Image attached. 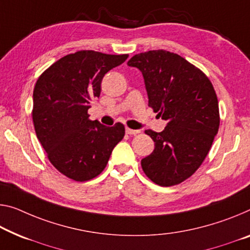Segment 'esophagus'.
I'll list each match as a JSON object with an SVG mask.
<instances>
[{"label": "esophagus", "mask_w": 250, "mask_h": 250, "mask_svg": "<svg viewBox=\"0 0 250 250\" xmlns=\"http://www.w3.org/2000/svg\"><path fill=\"white\" fill-rule=\"evenodd\" d=\"M126 133H127L128 135H136V134L141 133V132H140V130H138V129H132V128L126 127Z\"/></svg>", "instance_id": "1"}]
</instances>
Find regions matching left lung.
<instances>
[{"label": "left lung", "mask_w": 250, "mask_h": 250, "mask_svg": "<svg viewBox=\"0 0 250 250\" xmlns=\"http://www.w3.org/2000/svg\"><path fill=\"white\" fill-rule=\"evenodd\" d=\"M127 64L142 71L148 106L167 122L160 133L145 130L155 147L142 160V168L157 186H176L200 167L217 135L216 91L202 70L162 49L138 53Z\"/></svg>", "instance_id": "left-lung-1"}]
</instances>
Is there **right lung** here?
<instances>
[{
    "label": "right lung",
    "mask_w": 250,
    "mask_h": 250,
    "mask_svg": "<svg viewBox=\"0 0 250 250\" xmlns=\"http://www.w3.org/2000/svg\"><path fill=\"white\" fill-rule=\"evenodd\" d=\"M128 55L80 50L57 60L38 78L32 120L38 140L53 167L78 182L99 175L125 127L89 120L90 103L101 96L102 80Z\"/></svg>",
    "instance_id": "right-lung-1"
}]
</instances>
